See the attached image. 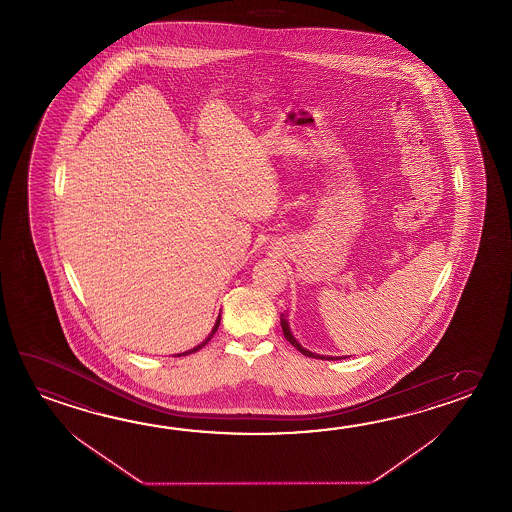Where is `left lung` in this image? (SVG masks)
I'll return each instance as SVG.
<instances>
[{"mask_svg":"<svg viewBox=\"0 0 512 512\" xmlns=\"http://www.w3.org/2000/svg\"><path fill=\"white\" fill-rule=\"evenodd\" d=\"M281 326H282V334H284V337L292 343L299 352L303 355H308V357H315V359H328V361H334L335 357H324V355L319 354H313V352H310V350H306V348H303V346L299 345L297 343V339L293 337L292 330H290V324H288V321H286V317L284 315H281ZM339 359V357H337Z\"/></svg>","mask_w":512,"mask_h":512,"instance_id":"left-lung-1","label":"left lung"}]
</instances>
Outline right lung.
Returning a JSON list of instances; mask_svg holds the SVG:
<instances>
[{
  "label": "right lung",
  "mask_w": 512,
  "mask_h": 512,
  "mask_svg": "<svg viewBox=\"0 0 512 512\" xmlns=\"http://www.w3.org/2000/svg\"><path fill=\"white\" fill-rule=\"evenodd\" d=\"M219 324H220V315H219V319H217V323H215V326H213V330H211V334H209L208 337H206V339H204V341H202V343H200L199 346H195V348H191V350H188V352H184V354H178V357H180V355L195 354V352H199V350H200V348H202V346L208 345L209 341H211V337H213V334H215V332H217V328H219Z\"/></svg>",
  "instance_id": "add662e5"
}]
</instances>
